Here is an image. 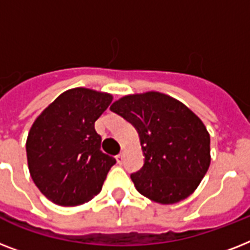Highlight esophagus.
<instances>
[{"label":"esophagus","instance_id":"34e87169","mask_svg":"<svg viewBox=\"0 0 250 250\" xmlns=\"http://www.w3.org/2000/svg\"><path fill=\"white\" fill-rule=\"evenodd\" d=\"M123 160H125V154H123V153H121V154H118L117 156V162L119 165H122L123 164Z\"/></svg>","mask_w":250,"mask_h":250}]
</instances>
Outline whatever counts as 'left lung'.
Here are the masks:
<instances>
[{
	"label": "left lung",
	"instance_id": "left-lung-1",
	"mask_svg": "<svg viewBox=\"0 0 250 250\" xmlns=\"http://www.w3.org/2000/svg\"><path fill=\"white\" fill-rule=\"evenodd\" d=\"M110 110L140 137L144 166L131 174L139 193L164 205L193 193L210 166V136L201 119L160 92L125 96Z\"/></svg>",
	"mask_w": 250,
	"mask_h": 250
}]
</instances>
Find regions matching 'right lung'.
<instances>
[{
  "mask_svg": "<svg viewBox=\"0 0 250 250\" xmlns=\"http://www.w3.org/2000/svg\"><path fill=\"white\" fill-rule=\"evenodd\" d=\"M113 96L74 88L58 96L33 122L27 137L31 178L45 197L76 206L100 193L115 158L101 150L94 122Z\"/></svg>",
  "mask_w": 250,
  "mask_h": 250,
  "instance_id": "add662e5",
  "label": "right lung"
}]
</instances>
